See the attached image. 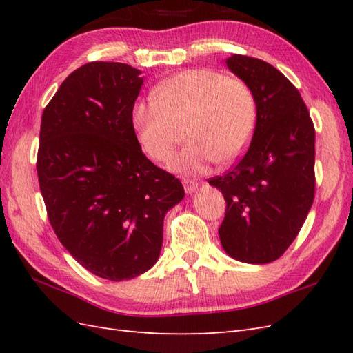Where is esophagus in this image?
<instances>
[{"instance_id": "1", "label": "esophagus", "mask_w": 353, "mask_h": 353, "mask_svg": "<svg viewBox=\"0 0 353 353\" xmlns=\"http://www.w3.org/2000/svg\"><path fill=\"white\" fill-rule=\"evenodd\" d=\"M182 183H183V188H185L186 194H190V196H191L192 192H196V190L199 188V183H197V182L188 181V179H183Z\"/></svg>"}]
</instances>
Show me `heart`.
<instances>
[{
	"label": "heart",
	"instance_id": "1",
	"mask_svg": "<svg viewBox=\"0 0 353 353\" xmlns=\"http://www.w3.org/2000/svg\"><path fill=\"white\" fill-rule=\"evenodd\" d=\"M256 115V100L243 80L200 68L176 74L154 89V97L134 103L132 124L154 161L168 159L186 129L190 144L170 168L196 176L219 159L236 161L250 144Z\"/></svg>",
	"mask_w": 353,
	"mask_h": 353
}]
</instances>
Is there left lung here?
Listing matches in <instances>:
<instances>
[{"label":"left lung","instance_id":"1","mask_svg":"<svg viewBox=\"0 0 353 353\" xmlns=\"http://www.w3.org/2000/svg\"><path fill=\"white\" fill-rule=\"evenodd\" d=\"M226 65L252 89L258 115L241 161L209 179L228 205L219 235L230 258L267 264L294 241L312 206L316 132L301 94L274 66L241 54Z\"/></svg>","mask_w":353,"mask_h":353}]
</instances>
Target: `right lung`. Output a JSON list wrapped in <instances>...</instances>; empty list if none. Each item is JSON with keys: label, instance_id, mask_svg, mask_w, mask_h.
Wrapping results in <instances>:
<instances>
[{"label": "right lung", "instance_id": "right-lung-1", "mask_svg": "<svg viewBox=\"0 0 353 353\" xmlns=\"http://www.w3.org/2000/svg\"><path fill=\"white\" fill-rule=\"evenodd\" d=\"M144 77L91 62L71 72L41 123L37 177L59 241L88 272L133 279L159 259L163 219L183 186L142 153L132 109Z\"/></svg>", "mask_w": 353, "mask_h": 353}]
</instances>
